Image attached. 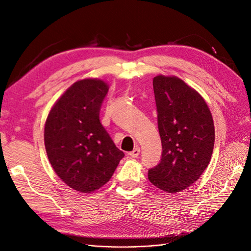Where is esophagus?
<instances>
[{"instance_id":"esophagus-1","label":"esophagus","mask_w":251,"mask_h":251,"mask_svg":"<svg viewBox=\"0 0 251 251\" xmlns=\"http://www.w3.org/2000/svg\"><path fill=\"white\" fill-rule=\"evenodd\" d=\"M140 152H141V149L138 147H135L129 154H130V157H132V158H137L138 155H140Z\"/></svg>"}]
</instances>
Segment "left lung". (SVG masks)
Segmentation results:
<instances>
[{
	"mask_svg": "<svg viewBox=\"0 0 251 251\" xmlns=\"http://www.w3.org/2000/svg\"><path fill=\"white\" fill-rule=\"evenodd\" d=\"M158 127L162 143L160 163L148 179L161 190L179 192L196 182L209 164L215 126L204 99L176 76L153 78Z\"/></svg>",
	"mask_w": 251,
	"mask_h": 251,
	"instance_id": "8db88e82",
	"label": "left lung"
}]
</instances>
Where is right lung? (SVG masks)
<instances>
[{
	"mask_svg": "<svg viewBox=\"0 0 251 251\" xmlns=\"http://www.w3.org/2000/svg\"><path fill=\"white\" fill-rule=\"evenodd\" d=\"M107 92L103 80L76 81L55 102L45 124L49 162L66 185L79 192L103 187L125 157L100 122Z\"/></svg>",
	"mask_w": 251,
	"mask_h": 251,
	"instance_id": "obj_1",
	"label": "right lung"
}]
</instances>
